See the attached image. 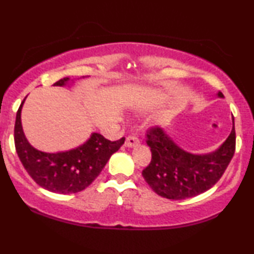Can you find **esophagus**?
<instances>
[{"mask_svg":"<svg viewBox=\"0 0 254 254\" xmlns=\"http://www.w3.org/2000/svg\"><path fill=\"white\" fill-rule=\"evenodd\" d=\"M138 143H140L138 138L136 136H133V135L127 136L126 141H125V145H126V147H134V145H137Z\"/></svg>","mask_w":254,"mask_h":254,"instance_id":"1","label":"esophagus"}]
</instances>
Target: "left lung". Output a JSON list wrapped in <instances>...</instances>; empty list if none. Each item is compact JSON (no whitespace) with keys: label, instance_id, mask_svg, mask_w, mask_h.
Segmentation results:
<instances>
[{"label":"left lung","instance_id":"1","mask_svg":"<svg viewBox=\"0 0 254 254\" xmlns=\"http://www.w3.org/2000/svg\"><path fill=\"white\" fill-rule=\"evenodd\" d=\"M218 96L223 97L221 92ZM145 137L151 162L142 176L155 193L170 200L196 196L211 189L223 176L236 150L235 121L224 143L208 155L184 151L159 127L148 129Z\"/></svg>","mask_w":254,"mask_h":254}]
</instances>
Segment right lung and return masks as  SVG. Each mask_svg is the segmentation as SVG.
Masks as SVG:
<instances>
[{"label":"right lung","instance_id":"right-lung-1","mask_svg":"<svg viewBox=\"0 0 254 254\" xmlns=\"http://www.w3.org/2000/svg\"><path fill=\"white\" fill-rule=\"evenodd\" d=\"M68 77L59 79L53 85H64ZM25 100V98H24ZM24 100L16 114L15 147L22 164L31 178L50 192L77 193L91 185L99 176L111 156L124 144L125 137L110 141L98 133L81 147L65 152H43L34 149L24 136L20 112Z\"/></svg>","mask_w":254,"mask_h":254}]
</instances>
